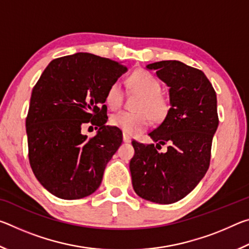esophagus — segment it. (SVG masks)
Segmentation results:
<instances>
[{
    "label": "esophagus",
    "mask_w": 249,
    "mask_h": 249,
    "mask_svg": "<svg viewBox=\"0 0 249 249\" xmlns=\"http://www.w3.org/2000/svg\"><path fill=\"white\" fill-rule=\"evenodd\" d=\"M123 142H132V138H130L128 135H126V134H124L123 135Z\"/></svg>",
    "instance_id": "obj_1"
}]
</instances>
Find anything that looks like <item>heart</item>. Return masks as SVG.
<instances>
[{
    "mask_svg": "<svg viewBox=\"0 0 249 249\" xmlns=\"http://www.w3.org/2000/svg\"><path fill=\"white\" fill-rule=\"evenodd\" d=\"M129 88L142 94L135 105L136 112L121 111L109 117V123L126 135H135L145 130L149 125V117L160 122L167 115L169 104L160 93L161 86L148 71L137 70L128 78ZM123 89L120 81L113 82L105 94V102L112 109L119 108L123 102Z\"/></svg>",
    "mask_w": 249,
    "mask_h": 249,
    "instance_id": "1",
    "label": "heart"
}]
</instances>
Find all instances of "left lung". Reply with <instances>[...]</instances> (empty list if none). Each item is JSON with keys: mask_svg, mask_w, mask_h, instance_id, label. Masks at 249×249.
Returning <instances> with one entry per match:
<instances>
[{"mask_svg": "<svg viewBox=\"0 0 249 249\" xmlns=\"http://www.w3.org/2000/svg\"><path fill=\"white\" fill-rule=\"evenodd\" d=\"M169 87L170 108L148 135L157 144L136 141L129 170L135 192L142 199L170 204L189 195L210 166L212 140L218 126L216 93L201 70L177 60L146 66ZM168 144L166 153H159Z\"/></svg>", "mask_w": 249, "mask_h": 249, "instance_id": "1", "label": "left lung"}]
</instances>
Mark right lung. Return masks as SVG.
I'll return each mask as SVG.
<instances>
[{
    "mask_svg": "<svg viewBox=\"0 0 249 249\" xmlns=\"http://www.w3.org/2000/svg\"><path fill=\"white\" fill-rule=\"evenodd\" d=\"M127 68L88 53L53 59L34 87L26 133L34 175L54 196L77 200L96 191L104 169L122 144L107 122L105 94ZM98 125L94 138L81 128Z\"/></svg>",
    "mask_w": 249,
    "mask_h": 249,
    "instance_id": "1",
    "label": "right lung"
}]
</instances>
